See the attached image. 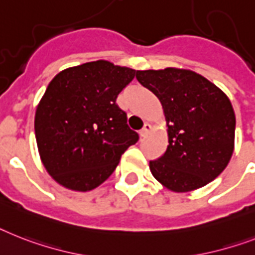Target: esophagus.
Returning a JSON list of instances; mask_svg holds the SVG:
<instances>
[{"instance_id": "1", "label": "esophagus", "mask_w": 255, "mask_h": 255, "mask_svg": "<svg viewBox=\"0 0 255 255\" xmlns=\"http://www.w3.org/2000/svg\"><path fill=\"white\" fill-rule=\"evenodd\" d=\"M149 131H150V124L145 123L144 124V127L141 128V131H140V136H141V137H145L146 134L149 133Z\"/></svg>"}]
</instances>
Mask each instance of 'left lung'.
I'll list each match as a JSON object with an SVG mask.
<instances>
[{"instance_id": "8db88e82", "label": "left lung", "mask_w": 255, "mask_h": 255, "mask_svg": "<svg viewBox=\"0 0 255 255\" xmlns=\"http://www.w3.org/2000/svg\"><path fill=\"white\" fill-rule=\"evenodd\" d=\"M136 78L160 99L167 123L166 150L149 161L153 177L175 192L214 181L235 146L236 117L228 97L192 70H137Z\"/></svg>"}]
</instances>
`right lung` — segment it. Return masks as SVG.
I'll return each mask as SVG.
<instances>
[{
  "label": "right lung",
  "instance_id": "add662e5",
  "mask_svg": "<svg viewBox=\"0 0 255 255\" xmlns=\"http://www.w3.org/2000/svg\"><path fill=\"white\" fill-rule=\"evenodd\" d=\"M136 70L106 60L60 72L35 115V136L49 175L64 187L89 191L106 181L122 154L137 142L117 105Z\"/></svg>",
  "mask_w": 255,
  "mask_h": 255
}]
</instances>
